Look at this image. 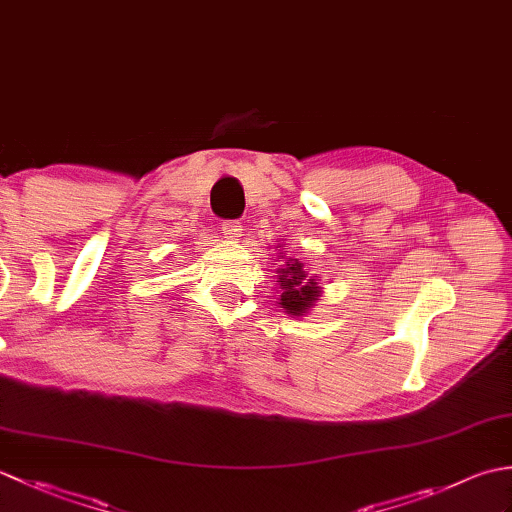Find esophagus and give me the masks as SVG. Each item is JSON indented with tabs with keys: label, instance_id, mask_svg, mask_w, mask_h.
<instances>
[{
	"label": "esophagus",
	"instance_id": "esophagus-1",
	"mask_svg": "<svg viewBox=\"0 0 512 512\" xmlns=\"http://www.w3.org/2000/svg\"><path fill=\"white\" fill-rule=\"evenodd\" d=\"M220 228H222V233L228 237V239H235V237H239L242 235V222L239 220H224L222 224H220Z\"/></svg>",
	"mask_w": 512,
	"mask_h": 512
}]
</instances>
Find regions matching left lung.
I'll list each match as a JSON object with an SVG mask.
<instances>
[{"instance_id": "8db88e82", "label": "left lung", "mask_w": 512, "mask_h": 512, "mask_svg": "<svg viewBox=\"0 0 512 512\" xmlns=\"http://www.w3.org/2000/svg\"><path fill=\"white\" fill-rule=\"evenodd\" d=\"M281 279V308L288 314L301 317L314 301L319 297V286L314 279H306V270L297 262V259H286V266L277 270Z\"/></svg>"}]
</instances>
